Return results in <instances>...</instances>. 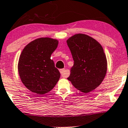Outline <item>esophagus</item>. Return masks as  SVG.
Wrapping results in <instances>:
<instances>
[{"label": "esophagus", "mask_w": 128, "mask_h": 128, "mask_svg": "<svg viewBox=\"0 0 128 128\" xmlns=\"http://www.w3.org/2000/svg\"><path fill=\"white\" fill-rule=\"evenodd\" d=\"M60 73H61V76H62V77L66 78V77H67V76H68V75H67V73H66V70L64 68L60 69Z\"/></svg>", "instance_id": "34e87169"}]
</instances>
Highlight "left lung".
<instances>
[{"label":"left lung","instance_id":"obj_1","mask_svg":"<svg viewBox=\"0 0 128 128\" xmlns=\"http://www.w3.org/2000/svg\"><path fill=\"white\" fill-rule=\"evenodd\" d=\"M74 64L68 80L80 92H90L102 83L107 71V60L100 44L93 38L78 34L67 40Z\"/></svg>","mask_w":128,"mask_h":128}]
</instances>
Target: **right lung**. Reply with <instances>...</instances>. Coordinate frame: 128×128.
I'll use <instances>...</instances> for the list:
<instances>
[{
  "label": "right lung",
  "instance_id": "right-lung-1",
  "mask_svg": "<svg viewBox=\"0 0 128 128\" xmlns=\"http://www.w3.org/2000/svg\"><path fill=\"white\" fill-rule=\"evenodd\" d=\"M58 41L51 38H39L24 47L18 63V74L24 86L30 92L42 95L54 88L60 78L51 55Z\"/></svg>",
  "mask_w": 128,
  "mask_h": 128
}]
</instances>
